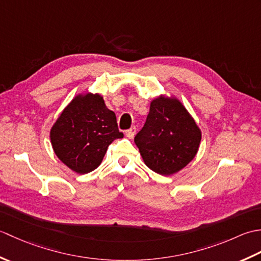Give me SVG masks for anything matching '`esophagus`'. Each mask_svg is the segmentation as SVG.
Instances as JSON below:
<instances>
[{"label": "esophagus", "instance_id": "obj_1", "mask_svg": "<svg viewBox=\"0 0 261 261\" xmlns=\"http://www.w3.org/2000/svg\"><path fill=\"white\" fill-rule=\"evenodd\" d=\"M135 135H136V127L135 126H132V127H130L129 130L125 131V136L129 138V139H132V138L135 137Z\"/></svg>", "mask_w": 261, "mask_h": 261}]
</instances>
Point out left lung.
<instances>
[{
    "mask_svg": "<svg viewBox=\"0 0 261 261\" xmlns=\"http://www.w3.org/2000/svg\"><path fill=\"white\" fill-rule=\"evenodd\" d=\"M201 138V130L180 101L159 96L151 101L146 123L135 142L149 168L169 176L192 162Z\"/></svg>",
    "mask_w": 261,
    "mask_h": 261,
    "instance_id": "obj_1",
    "label": "left lung"
}]
</instances>
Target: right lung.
<instances>
[{"label": "right lung", "instance_id": "1", "mask_svg": "<svg viewBox=\"0 0 261 261\" xmlns=\"http://www.w3.org/2000/svg\"><path fill=\"white\" fill-rule=\"evenodd\" d=\"M123 138L116 116L99 94H80L64 109L50 130L55 153L77 174H87L102 163L108 147Z\"/></svg>", "mask_w": 261, "mask_h": 261}]
</instances>
